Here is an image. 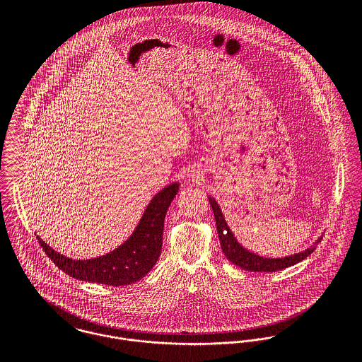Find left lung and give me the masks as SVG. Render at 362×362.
<instances>
[{
    "label": "left lung",
    "mask_w": 362,
    "mask_h": 362,
    "mask_svg": "<svg viewBox=\"0 0 362 362\" xmlns=\"http://www.w3.org/2000/svg\"><path fill=\"white\" fill-rule=\"evenodd\" d=\"M209 202H210V206L213 209V214H214V218H216V227H217V233H218L223 254L227 257V259L231 263H234V264H237V266H240V267H243L248 272H276V270H281V269L290 267V266L304 260L315 251V248H308V250H305L300 254H296L293 257L279 259L263 258V257L255 255V254L250 252L248 250L243 248L238 244V241L234 238V235L230 231L217 202L213 198H209Z\"/></svg>",
    "instance_id": "8db88e82"
}]
</instances>
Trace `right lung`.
Instances as JSON below:
<instances>
[{
	"label": "right lung",
	"instance_id": "obj_1",
	"mask_svg": "<svg viewBox=\"0 0 362 362\" xmlns=\"http://www.w3.org/2000/svg\"><path fill=\"white\" fill-rule=\"evenodd\" d=\"M180 184L174 182L160 191L144 213L136 230L115 251L89 260H72L57 254L39 237V243L58 269L68 276L90 283L119 287L141 280L155 266L163 245L164 217Z\"/></svg>",
	"mask_w": 362,
	"mask_h": 362
}]
</instances>
